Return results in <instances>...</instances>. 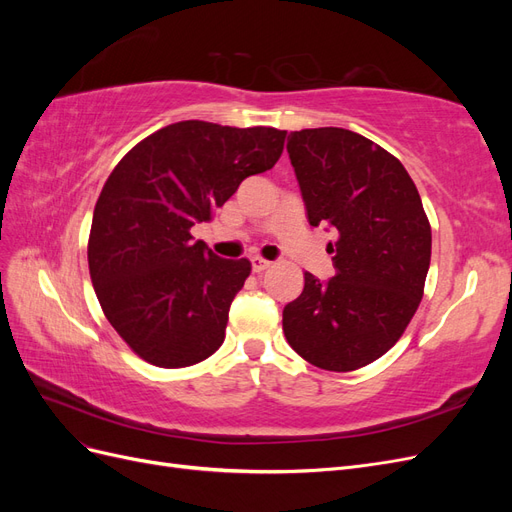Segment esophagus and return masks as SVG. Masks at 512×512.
Listing matches in <instances>:
<instances>
[{
  "label": "esophagus",
  "instance_id": "1",
  "mask_svg": "<svg viewBox=\"0 0 512 512\" xmlns=\"http://www.w3.org/2000/svg\"><path fill=\"white\" fill-rule=\"evenodd\" d=\"M269 267H271L269 260L260 258V256H254V258H252V271H254V273H262V271H267Z\"/></svg>",
  "mask_w": 512,
  "mask_h": 512
}]
</instances>
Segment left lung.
<instances>
[{
    "instance_id": "1",
    "label": "left lung",
    "mask_w": 512,
    "mask_h": 512,
    "mask_svg": "<svg viewBox=\"0 0 512 512\" xmlns=\"http://www.w3.org/2000/svg\"><path fill=\"white\" fill-rule=\"evenodd\" d=\"M288 156L307 222L335 228V275L305 273L284 307V335L307 363L352 371L389 352L423 299L431 226L408 170L344 128L290 132Z\"/></svg>"
}]
</instances>
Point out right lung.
Returning <instances> with one entry per match:
<instances>
[{
	"mask_svg": "<svg viewBox=\"0 0 512 512\" xmlns=\"http://www.w3.org/2000/svg\"><path fill=\"white\" fill-rule=\"evenodd\" d=\"M286 130L179 121L132 147L106 179L89 235L102 312L141 359L175 369L205 361L252 271L194 241L243 179L280 160Z\"/></svg>",
	"mask_w": 512,
	"mask_h": 512,
	"instance_id": "right-lung-1",
	"label": "right lung"
}]
</instances>
